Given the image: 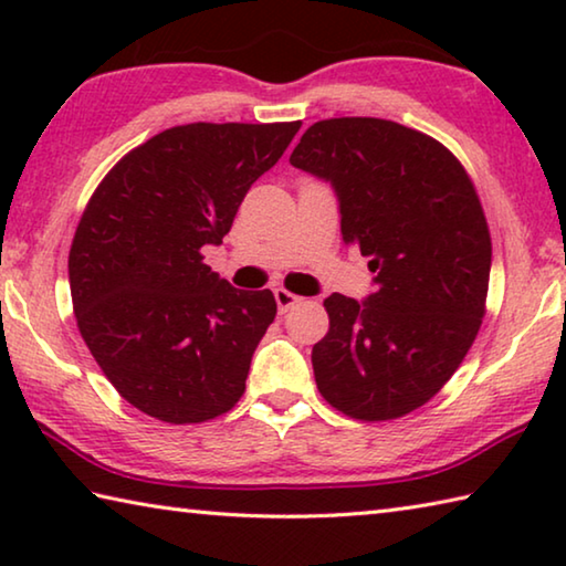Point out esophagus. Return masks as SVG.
Wrapping results in <instances>:
<instances>
[{
  "label": "esophagus",
  "instance_id": "34e87169",
  "mask_svg": "<svg viewBox=\"0 0 566 566\" xmlns=\"http://www.w3.org/2000/svg\"><path fill=\"white\" fill-rule=\"evenodd\" d=\"M274 300H276V306H280V312H290L292 306H296L302 302V296L292 294L290 290H274Z\"/></svg>",
  "mask_w": 566,
  "mask_h": 566
}]
</instances>
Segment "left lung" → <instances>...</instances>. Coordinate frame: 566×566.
<instances>
[{"label":"left lung","mask_w":566,"mask_h":566,"mask_svg":"<svg viewBox=\"0 0 566 566\" xmlns=\"http://www.w3.org/2000/svg\"><path fill=\"white\" fill-rule=\"evenodd\" d=\"M290 161L332 181L344 244L377 284L324 300L319 395L352 419L405 417L452 379L486 312L492 237L472 179L442 142L377 117L314 122Z\"/></svg>","instance_id":"1"}]
</instances>
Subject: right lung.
Masks as SVG:
<instances>
[{"mask_svg": "<svg viewBox=\"0 0 566 566\" xmlns=\"http://www.w3.org/2000/svg\"><path fill=\"white\" fill-rule=\"evenodd\" d=\"M302 122L181 124L127 151L90 197L70 249L76 327L104 377L145 415L199 424L232 409L274 322L270 290L205 264L249 187Z\"/></svg>", "mask_w": 566, "mask_h": 566, "instance_id": "add662e5", "label": "right lung"}]
</instances>
